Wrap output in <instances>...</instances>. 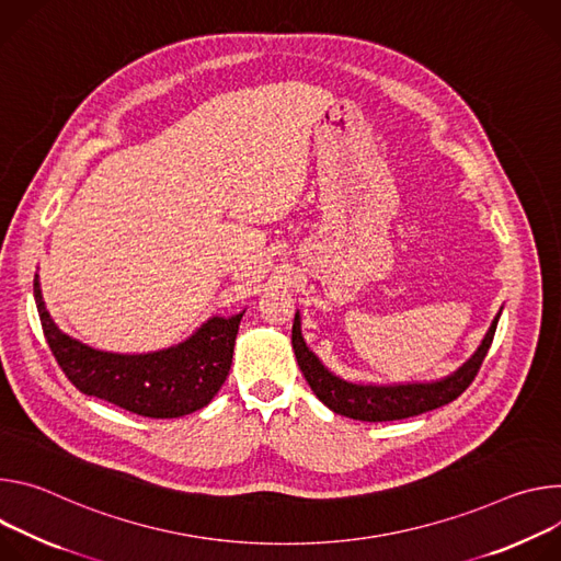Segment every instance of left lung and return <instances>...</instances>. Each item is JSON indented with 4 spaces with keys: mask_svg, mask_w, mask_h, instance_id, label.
I'll return each mask as SVG.
<instances>
[{
    "mask_svg": "<svg viewBox=\"0 0 561 561\" xmlns=\"http://www.w3.org/2000/svg\"><path fill=\"white\" fill-rule=\"evenodd\" d=\"M502 309L496 312L494 321L490 323L477 352L459 369H455L453 375L437 381L379 386V383H354L336 377L334 371L328 369L323 360L307 347L300 332L298 309H296L294 328H291V347L305 381L332 412L350 419H358V421H397V419L423 414L427 410L442 408L455 401L474 381L477 371L492 345Z\"/></svg>",
    "mask_w": 561,
    "mask_h": 561,
    "instance_id": "1",
    "label": "left lung"
}]
</instances>
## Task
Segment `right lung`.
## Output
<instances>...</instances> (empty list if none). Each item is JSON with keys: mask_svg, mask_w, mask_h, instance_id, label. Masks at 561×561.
Segmentation results:
<instances>
[{"mask_svg": "<svg viewBox=\"0 0 561 561\" xmlns=\"http://www.w3.org/2000/svg\"><path fill=\"white\" fill-rule=\"evenodd\" d=\"M33 294L46 343L69 381L89 397L151 419L192 414L218 394L229 375L244 314V309L231 317L216 314L190 339L164 350L119 354L95 350L61 332L48 314L37 274Z\"/></svg>", "mask_w": 561, "mask_h": 561, "instance_id": "obj_1", "label": "right lung"}]
</instances>
